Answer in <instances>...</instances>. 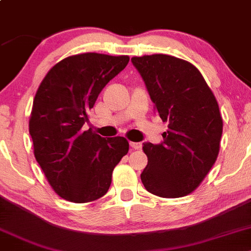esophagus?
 Segmentation results:
<instances>
[{
  "mask_svg": "<svg viewBox=\"0 0 251 251\" xmlns=\"http://www.w3.org/2000/svg\"><path fill=\"white\" fill-rule=\"evenodd\" d=\"M130 146L132 147L134 150H138V149H141V148H142V142H131Z\"/></svg>",
  "mask_w": 251,
  "mask_h": 251,
  "instance_id": "obj_1",
  "label": "esophagus"
}]
</instances>
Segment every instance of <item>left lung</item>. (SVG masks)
<instances>
[{"label": "left lung", "instance_id": "left-lung-1", "mask_svg": "<svg viewBox=\"0 0 251 251\" xmlns=\"http://www.w3.org/2000/svg\"><path fill=\"white\" fill-rule=\"evenodd\" d=\"M155 112L168 123L160 144L144 143V188L165 199L191 194L215 163L223 134L218 102L192 63L165 54L131 59Z\"/></svg>", "mask_w": 251, "mask_h": 251}]
</instances>
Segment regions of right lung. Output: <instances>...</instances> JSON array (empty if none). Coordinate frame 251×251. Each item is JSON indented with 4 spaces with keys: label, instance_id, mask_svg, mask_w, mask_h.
<instances>
[{
    "label": "right lung",
    "instance_id": "1",
    "mask_svg": "<svg viewBox=\"0 0 251 251\" xmlns=\"http://www.w3.org/2000/svg\"><path fill=\"white\" fill-rule=\"evenodd\" d=\"M130 57L85 52L57 62L33 100L28 131L33 152L54 191L75 203L96 201L112 183L115 166L128 151L124 137L84 131L102 89Z\"/></svg>",
    "mask_w": 251,
    "mask_h": 251
}]
</instances>
